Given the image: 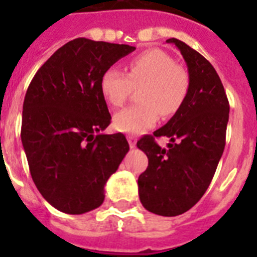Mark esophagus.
Listing matches in <instances>:
<instances>
[{"label": "esophagus", "mask_w": 257, "mask_h": 257, "mask_svg": "<svg viewBox=\"0 0 257 257\" xmlns=\"http://www.w3.org/2000/svg\"><path fill=\"white\" fill-rule=\"evenodd\" d=\"M136 141L137 140L135 136H128V143L131 148H135V147H136Z\"/></svg>", "instance_id": "esophagus-1"}]
</instances>
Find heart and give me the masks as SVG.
<instances>
[{
	"mask_svg": "<svg viewBox=\"0 0 257 257\" xmlns=\"http://www.w3.org/2000/svg\"><path fill=\"white\" fill-rule=\"evenodd\" d=\"M141 104L121 110L113 117V126L124 133H143L156 124L159 114L169 118L187 100L191 80L188 70L160 49H149L126 62V74L110 66L100 80L101 93L113 108L126 102L133 88H139Z\"/></svg>",
	"mask_w": 257,
	"mask_h": 257,
	"instance_id": "heart-1",
	"label": "heart"
}]
</instances>
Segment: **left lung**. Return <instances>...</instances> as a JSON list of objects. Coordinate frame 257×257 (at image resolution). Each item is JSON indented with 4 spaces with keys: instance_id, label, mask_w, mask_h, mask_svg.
Instances as JSON below:
<instances>
[{
    "instance_id": "8db88e82",
    "label": "left lung",
    "mask_w": 257,
    "mask_h": 257,
    "mask_svg": "<svg viewBox=\"0 0 257 257\" xmlns=\"http://www.w3.org/2000/svg\"><path fill=\"white\" fill-rule=\"evenodd\" d=\"M191 80L184 105L171 120L137 141L148 156V168L139 176V195L145 209L177 216L191 209L209 187L225 147L229 102L219 74L199 52L177 38ZM168 137L169 149L154 139Z\"/></svg>"
}]
</instances>
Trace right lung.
<instances>
[{"mask_svg":"<svg viewBox=\"0 0 257 257\" xmlns=\"http://www.w3.org/2000/svg\"><path fill=\"white\" fill-rule=\"evenodd\" d=\"M135 49L72 40L37 70L26 90L21 140L30 175L44 199L64 213L100 207L105 184L128 153L122 133H100L112 118L100 80Z\"/></svg>","mask_w":257,"mask_h":257,"instance_id":"1","label":"right lung"}]
</instances>
